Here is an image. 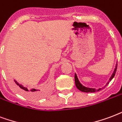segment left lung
Wrapping results in <instances>:
<instances>
[{
    "label": "left lung",
    "mask_w": 122,
    "mask_h": 122,
    "mask_svg": "<svg viewBox=\"0 0 122 122\" xmlns=\"http://www.w3.org/2000/svg\"><path fill=\"white\" fill-rule=\"evenodd\" d=\"M117 66H116V68L115 69L114 72H113V74H112V76H111V77L110 78V80H109V81H111V80L113 78V77L115 76V73H116V72H117ZM74 80H75V84H76V87H77V88H78V89L80 90V91L83 92H95L99 91V90H101V89L95 90V89H94V88H86V87H85V86H83L80 83V81H78V78H77V76H76V74H75V76H74ZM108 83H109V82L107 83V85Z\"/></svg>",
    "instance_id": "8db88e82"
}]
</instances>
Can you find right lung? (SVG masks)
Instances as JSON below:
<instances>
[{
  "label": "right lung",
  "mask_w": 122,
  "mask_h": 122,
  "mask_svg": "<svg viewBox=\"0 0 122 122\" xmlns=\"http://www.w3.org/2000/svg\"><path fill=\"white\" fill-rule=\"evenodd\" d=\"M15 83L16 84V85H15V88L22 95L33 98V97H38L40 95V93L37 90L34 88H29L26 86H23L16 81H15Z\"/></svg>",
  "instance_id": "1"
}]
</instances>
